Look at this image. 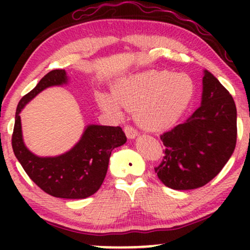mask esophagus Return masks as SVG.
<instances>
[{
  "instance_id": "34e87169",
  "label": "esophagus",
  "mask_w": 250,
  "mask_h": 250,
  "mask_svg": "<svg viewBox=\"0 0 250 250\" xmlns=\"http://www.w3.org/2000/svg\"><path fill=\"white\" fill-rule=\"evenodd\" d=\"M125 135H127V137L129 140H133L135 139V137L139 135V133H137V130L133 127H130V125H125Z\"/></svg>"
}]
</instances>
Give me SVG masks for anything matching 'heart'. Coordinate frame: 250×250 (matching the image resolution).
<instances>
[{"mask_svg":"<svg viewBox=\"0 0 250 250\" xmlns=\"http://www.w3.org/2000/svg\"><path fill=\"white\" fill-rule=\"evenodd\" d=\"M195 85L187 74L150 70L117 82L113 96L96 94V102L109 115L123 116V108L135 109L136 122L149 131L173 127L194 96Z\"/></svg>","mask_w":250,"mask_h":250,"instance_id":"heart-1","label":"heart"}]
</instances>
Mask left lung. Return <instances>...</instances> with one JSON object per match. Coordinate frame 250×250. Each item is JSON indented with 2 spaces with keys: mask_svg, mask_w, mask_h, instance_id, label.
Listing matches in <instances>:
<instances>
[{
  "mask_svg": "<svg viewBox=\"0 0 250 250\" xmlns=\"http://www.w3.org/2000/svg\"><path fill=\"white\" fill-rule=\"evenodd\" d=\"M236 116L229 91L203 70L201 105L185 123L161 135L165 157L155 171L163 185L189 190L213 180L234 153Z\"/></svg>",
  "mask_w": 250,
  "mask_h": 250,
  "instance_id": "obj_1",
  "label": "left lung"
}]
</instances>
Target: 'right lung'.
<instances>
[{
  "instance_id": "1",
  "label": "right lung",
  "mask_w": 250,
  "mask_h": 250,
  "mask_svg": "<svg viewBox=\"0 0 250 250\" xmlns=\"http://www.w3.org/2000/svg\"><path fill=\"white\" fill-rule=\"evenodd\" d=\"M68 81L69 77L64 69L51 70L22 97L16 109L11 145L25 173L43 191L60 199H85L101 187L113 149L127 141L122 128L88 125L79 142L56 156H39L31 153L22 135L20 114L25 104L44 89L67 84Z\"/></svg>"
}]
</instances>
